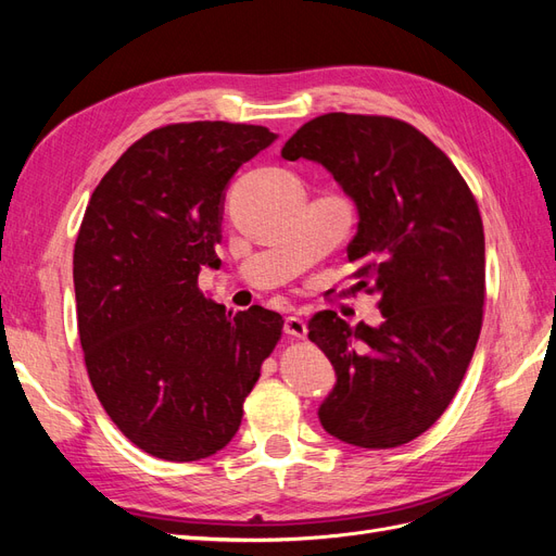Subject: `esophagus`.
<instances>
[{"label": "esophagus", "instance_id": "obj_1", "mask_svg": "<svg viewBox=\"0 0 556 556\" xmlns=\"http://www.w3.org/2000/svg\"><path fill=\"white\" fill-rule=\"evenodd\" d=\"M285 333L294 336V339H306L308 327H306V323L301 317L290 315V317H285Z\"/></svg>", "mask_w": 556, "mask_h": 556}]
</instances>
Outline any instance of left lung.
Segmentation results:
<instances>
[{
	"instance_id": "obj_1",
	"label": "left lung",
	"mask_w": 556,
	"mask_h": 556,
	"mask_svg": "<svg viewBox=\"0 0 556 556\" xmlns=\"http://www.w3.org/2000/svg\"><path fill=\"white\" fill-rule=\"evenodd\" d=\"M282 157L323 164L355 201L352 290L378 294L382 323L333 311L308 323L336 384L317 415L343 443L387 450L417 439L457 394L482 327L484 231L478 201L439 146L387 115L327 113Z\"/></svg>"
}]
</instances>
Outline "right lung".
<instances>
[{"mask_svg": "<svg viewBox=\"0 0 556 556\" xmlns=\"http://www.w3.org/2000/svg\"><path fill=\"white\" fill-rule=\"evenodd\" d=\"M276 141L262 125L176 123L131 143L99 180L74 245L80 348L97 399L166 462L223 450L282 333L262 306L227 313L197 278L217 266L225 190Z\"/></svg>", "mask_w": 556, "mask_h": 556, "instance_id": "add662e5", "label": "right lung"}]
</instances>
